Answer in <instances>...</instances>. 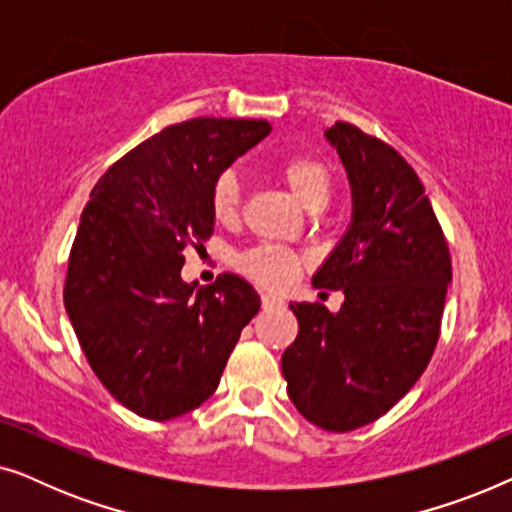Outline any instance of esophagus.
Listing matches in <instances>:
<instances>
[{"label": "esophagus", "instance_id": "34e87169", "mask_svg": "<svg viewBox=\"0 0 512 512\" xmlns=\"http://www.w3.org/2000/svg\"><path fill=\"white\" fill-rule=\"evenodd\" d=\"M261 303H263L265 310H268V307H279V305H284V300H282V296H277V293L265 291V293H261Z\"/></svg>", "mask_w": 512, "mask_h": 512}]
</instances>
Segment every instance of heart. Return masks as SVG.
Returning <instances> with one entry per match:
<instances>
[{"instance_id":"1","label":"heart","mask_w":512,"mask_h":512,"mask_svg":"<svg viewBox=\"0 0 512 512\" xmlns=\"http://www.w3.org/2000/svg\"><path fill=\"white\" fill-rule=\"evenodd\" d=\"M275 174L300 205L310 212H319L328 205L333 193V174L324 160L312 156L284 158L275 165ZM214 219L219 223H235L240 216V184L235 172H221L209 195ZM240 270L244 275L265 286H286L300 272V256L286 247L265 244L240 256Z\"/></svg>"}]
</instances>
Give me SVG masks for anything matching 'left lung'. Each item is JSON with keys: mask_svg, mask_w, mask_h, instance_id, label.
Masks as SVG:
<instances>
[{"mask_svg": "<svg viewBox=\"0 0 512 512\" xmlns=\"http://www.w3.org/2000/svg\"><path fill=\"white\" fill-rule=\"evenodd\" d=\"M352 186V221L312 284L340 312L291 303L298 338L282 373L300 415L326 431L382 417L429 366L452 282L450 249L417 172L389 144L338 121L326 132Z\"/></svg>", "mask_w": 512, "mask_h": 512, "instance_id": "left-lung-1", "label": "left lung"}]
</instances>
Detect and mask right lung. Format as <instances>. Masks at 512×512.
Masks as SVG:
<instances>
[{
	"label": "right lung",
	"instance_id": "obj_1",
	"mask_svg": "<svg viewBox=\"0 0 512 512\" xmlns=\"http://www.w3.org/2000/svg\"><path fill=\"white\" fill-rule=\"evenodd\" d=\"M270 130L207 116L170 125L125 153L90 193L65 307L90 368L139 417L165 422L205 403L261 307L242 277L186 284L181 265L188 244L202 247L214 230L216 177Z\"/></svg>",
	"mask_w": 512,
	"mask_h": 512
}]
</instances>
